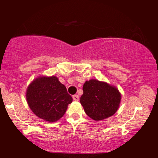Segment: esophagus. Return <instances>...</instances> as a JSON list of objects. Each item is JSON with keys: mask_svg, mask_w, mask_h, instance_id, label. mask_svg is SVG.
I'll return each mask as SVG.
<instances>
[{"mask_svg": "<svg viewBox=\"0 0 158 158\" xmlns=\"http://www.w3.org/2000/svg\"><path fill=\"white\" fill-rule=\"evenodd\" d=\"M73 98L74 101H78V100H79V97H78V95H74L73 96Z\"/></svg>", "mask_w": 158, "mask_h": 158, "instance_id": "obj_1", "label": "esophagus"}]
</instances>
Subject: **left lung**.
<instances>
[{"label":"left lung","instance_id":"left-lung-1","mask_svg":"<svg viewBox=\"0 0 158 158\" xmlns=\"http://www.w3.org/2000/svg\"><path fill=\"white\" fill-rule=\"evenodd\" d=\"M80 102L85 113L95 121L111 117L117 112L121 94L113 85L96 79L85 81Z\"/></svg>","mask_w":158,"mask_h":158}]
</instances>
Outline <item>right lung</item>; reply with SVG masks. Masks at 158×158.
Instances as JSON below:
<instances>
[{"label": "right lung", "mask_w": 158, "mask_h": 158, "mask_svg": "<svg viewBox=\"0 0 158 158\" xmlns=\"http://www.w3.org/2000/svg\"><path fill=\"white\" fill-rule=\"evenodd\" d=\"M26 98L32 112L48 123L63 117L73 98L55 76H41L27 86Z\"/></svg>", "instance_id": "add662e5"}]
</instances>
